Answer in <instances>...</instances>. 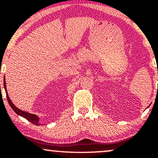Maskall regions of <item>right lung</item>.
I'll return each instance as SVG.
<instances>
[{
    "label": "right lung",
    "instance_id": "obj_1",
    "mask_svg": "<svg viewBox=\"0 0 158 158\" xmlns=\"http://www.w3.org/2000/svg\"><path fill=\"white\" fill-rule=\"evenodd\" d=\"M3 85H4L5 90H6L7 100H8L9 104H10V106H11V108H12V110H13L14 111H15V113L18 114V115L21 116V117H23V118L27 119V120H29V121H30V122H31L32 124L35 125V126H39V125H40V123H39V117H38V116H36V115H35V114H33L27 113V112H25V111H23V110H20L19 108H18L17 107H16L15 105H14L13 103L12 102V101H11L10 98L9 97L8 93H7L6 87V81H5V78H4V80H3Z\"/></svg>",
    "mask_w": 158,
    "mask_h": 158
}]
</instances>
